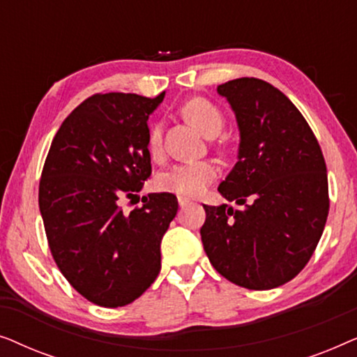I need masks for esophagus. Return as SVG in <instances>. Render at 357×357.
Listing matches in <instances>:
<instances>
[{
    "instance_id": "34e87169",
    "label": "esophagus",
    "mask_w": 357,
    "mask_h": 357,
    "mask_svg": "<svg viewBox=\"0 0 357 357\" xmlns=\"http://www.w3.org/2000/svg\"><path fill=\"white\" fill-rule=\"evenodd\" d=\"M178 204H180V208H185V206H188V204H190V199L180 197V198H178Z\"/></svg>"
}]
</instances>
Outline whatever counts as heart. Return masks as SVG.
<instances>
[{
  "mask_svg": "<svg viewBox=\"0 0 357 357\" xmlns=\"http://www.w3.org/2000/svg\"><path fill=\"white\" fill-rule=\"evenodd\" d=\"M183 115L197 126L204 136L213 138L221 131L224 125L222 114L211 102L197 97L183 105ZM148 148L153 155H159L162 151V131L159 125H154L149 131ZM218 169L209 160H195L174 165L158 177V187L162 192H170L178 197H198L204 188L216 178Z\"/></svg>",
  "mask_w": 357,
  "mask_h": 357,
  "instance_id": "1",
  "label": "heart"
}]
</instances>
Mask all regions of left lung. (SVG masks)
Wrapping results in <instances>:
<instances>
[{"instance_id":"8db88e82","label":"left lung","mask_w":357,"mask_h":357,"mask_svg":"<svg viewBox=\"0 0 357 357\" xmlns=\"http://www.w3.org/2000/svg\"><path fill=\"white\" fill-rule=\"evenodd\" d=\"M218 92L241 131L237 162L218 190L243 209L203 204L202 242L226 280L273 289L299 275L324 232L330 208L325 159L297 107L270 82L238 77Z\"/></svg>"}]
</instances>
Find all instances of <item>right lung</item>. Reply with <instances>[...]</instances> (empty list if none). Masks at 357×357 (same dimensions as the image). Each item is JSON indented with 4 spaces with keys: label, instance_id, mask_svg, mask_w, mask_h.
Wrapping results in <instances>:
<instances>
[{
    "label": "right lung",
    "instance_id": "right-lung-1",
    "mask_svg": "<svg viewBox=\"0 0 357 357\" xmlns=\"http://www.w3.org/2000/svg\"><path fill=\"white\" fill-rule=\"evenodd\" d=\"M165 92L94 94L52 141L38 206L53 260L68 282L100 307L131 304L160 271V241L178 209L172 193H151L126 213L151 175L148 119Z\"/></svg>",
    "mask_w": 357,
    "mask_h": 357
}]
</instances>
